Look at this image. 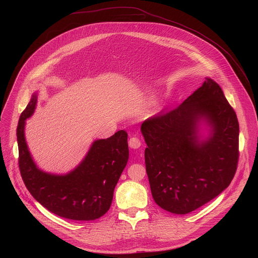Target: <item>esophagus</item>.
I'll list each match as a JSON object with an SVG mask.
<instances>
[{"instance_id":"34e87169","label":"esophagus","mask_w":258,"mask_h":258,"mask_svg":"<svg viewBox=\"0 0 258 258\" xmlns=\"http://www.w3.org/2000/svg\"><path fill=\"white\" fill-rule=\"evenodd\" d=\"M128 146L131 147L132 149H138V148H140V146H141V141H140V139H139L138 137H132V138L130 139V141H128Z\"/></svg>"}]
</instances>
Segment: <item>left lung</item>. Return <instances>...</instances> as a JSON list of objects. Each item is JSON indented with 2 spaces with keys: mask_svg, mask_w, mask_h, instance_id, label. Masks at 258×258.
Returning <instances> with one entry per match:
<instances>
[{
  "mask_svg": "<svg viewBox=\"0 0 258 258\" xmlns=\"http://www.w3.org/2000/svg\"><path fill=\"white\" fill-rule=\"evenodd\" d=\"M146 171L154 201L174 214L196 210L231 183L239 122L222 88L205 82L178 107L145 120Z\"/></svg>",
  "mask_w": 258,
  "mask_h": 258,
  "instance_id": "1",
  "label": "left lung"
}]
</instances>
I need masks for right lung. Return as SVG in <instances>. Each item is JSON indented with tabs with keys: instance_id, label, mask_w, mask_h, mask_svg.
I'll list each match as a JSON object with an SVG mask.
<instances>
[{
	"instance_id": "right-lung-1",
	"label": "right lung",
	"mask_w": 258,
	"mask_h": 258,
	"mask_svg": "<svg viewBox=\"0 0 258 258\" xmlns=\"http://www.w3.org/2000/svg\"><path fill=\"white\" fill-rule=\"evenodd\" d=\"M38 92L21 113L17 126L19 169L29 193L51 212L73 220H95L112 203L116 183L128 160L127 134L118 131L96 140L82 162L65 174L42 170L35 164L25 141L24 128L36 107Z\"/></svg>"
}]
</instances>
